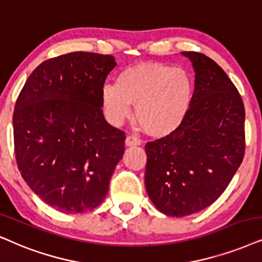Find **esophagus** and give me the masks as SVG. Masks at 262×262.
<instances>
[{
	"instance_id": "34e87169",
	"label": "esophagus",
	"mask_w": 262,
	"mask_h": 262,
	"mask_svg": "<svg viewBox=\"0 0 262 262\" xmlns=\"http://www.w3.org/2000/svg\"><path fill=\"white\" fill-rule=\"evenodd\" d=\"M141 144V141L138 138L134 137V136H127L126 139H125V145L126 147H132V145H139Z\"/></svg>"
}]
</instances>
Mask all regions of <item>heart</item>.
<instances>
[{
  "label": "heart",
  "instance_id": "obj_1",
  "mask_svg": "<svg viewBox=\"0 0 262 262\" xmlns=\"http://www.w3.org/2000/svg\"><path fill=\"white\" fill-rule=\"evenodd\" d=\"M192 101V80L183 69L160 62H141L121 71L117 85L101 90L104 114L113 124L130 117L150 137L161 138L181 126Z\"/></svg>",
  "mask_w": 262,
  "mask_h": 262
}]
</instances>
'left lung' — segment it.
I'll return each instance as SVG.
<instances>
[{
	"mask_svg": "<svg viewBox=\"0 0 262 262\" xmlns=\"http://www.w3.org/2000/svg\"><path fill=\"white\" fill-rule=\"evenodd\" d=\"M195 71L191 106L181 126L145 145V189L161 213L185 216L216 201L242 164L244 104L210 57L183 52Z\"/></svg>",
	"mask_w": 262,
	"mask_h": 262,
	"instance_id": "obj_1",
	"label": "left lung"
}]
</instances>
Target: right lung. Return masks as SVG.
I'll list each match as a JSON object with an SVG mask.
<instances>
[{
    "label": "right lung",
    "instance_id": "right-lung-1",
    "mask_svg": "<svg viewBox=\"0 0 262 262\" xmlns=\"http://www.w3.org/2000/svg\"><path fill=\"white\" fill-rule=\"evenodd\" d=\"M114 56L74 52L46 60L27 78L13 114L24 181L62 213L91 210L106 198L125 134L106 121L101 90Z\"/></svg>",
    "mask_w": 262,
    "mask_h": 262
}]
</instances>
